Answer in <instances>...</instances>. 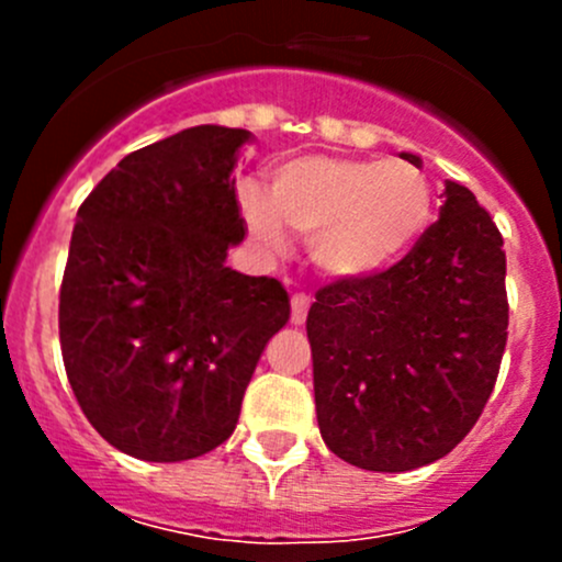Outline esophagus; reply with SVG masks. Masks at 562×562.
<instances>
[{"instance_id":"1","label":"esophagus","mask_w":562,"mask_h":562,"mask_svg":"<svg viewBox=\"0 0 562 562\" xmlns=\"http://www.w3.org/2000/svg\"><path fill=\"white\" fill-rule=\"evenodd\" d=\"M307 313H310V299L304 296V293H296V296L291 299V323L293 326H302V323L307 321Z\"/></svg>"}]
</instances>
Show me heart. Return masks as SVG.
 <instances>
[{"label":"heart","instance_id":"heart-1","mask_svg":"<svg viewBox=\"0 0 562 562\" xmlns=\"http://www.w3.org/2000/svg\"><path fill=\"white\" fill-rule=\"evenodd\" d=\"M239 209L269 252L288 247L291 228L307 239L323 274L361 280L386 271L427 234L432 190L411 162L304 155L271 168L266 195L245 187Z\"/></svg>","mask_w":562,"mask_h":562}]
</instances>
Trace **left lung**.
Instances as JSON below:
<instances>
[{
	"instance_id": "8db88e82",
	"label": "left lung",
	"mask_w": 562,
	"mask_h": 562,
	"mask_svg": "<svg viewBox=\"0 0 562 562\" xmlns=\"http://www.w3.org/2000/svg\"><path fill=\"white\" fill-rule=\"evenodd\" d=\"M307 337L317 427L334 454L375 473L446 457L479 422L506 350L501 231L446 179L438 223L389 271L321 288Z\"/></svg>"
}]
</instances>
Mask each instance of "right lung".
Returning a JSON list of instances; mask_svg holds the SVG:
<instances>
[{
  "instance_id": "1",
  "label": "right lung",
  "mask_w": 562,
  "mask_h": 562,
  "mask_svg": "<svg viewBox=\"0 0 562 562\" xmlns=\"http://www.w3.org/2000/svg\"><path fill=\"white\" fill-rule=\"evenodd\" d=\"M249 140L187 127L124 157L78 209L61 359L89 424L135 459L181 462L225 443L291 317L280 282L225 263L245 239L231 173Z\"/></svg>"
}]
</instances>
